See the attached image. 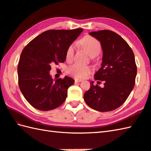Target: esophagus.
I'll return each instance as SVG.
<instances>
[{"label": "esophagus", "mask_w": 151, "mask_h": 151, "mask_svg": "<svg viewBox=\"0 0 151 151\" xmlns=\"http://www.w3.org/2000/svg\"><path fill=\"white\" fill-rule=\"evenodd\" d=\"M82 80H81V79H79V78H75V82H76V83H77V82H82Z\"/></svg>", "instance_id": "obj_1"}]
</instances>
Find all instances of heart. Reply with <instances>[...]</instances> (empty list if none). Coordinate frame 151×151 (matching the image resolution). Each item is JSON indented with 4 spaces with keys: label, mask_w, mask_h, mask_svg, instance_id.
Returning <instances> with one entry per match:
<instances>
[{
    "label": "heart",
    "mask_w": 151,
    "mask_h": 151,
    "mask_svg": "<svg viewBox=\"0 0 151 151\" xmlns=\"http://www.w3.org/2000/svg\"><path fill=\"white\" fill-rule=\"evenodd\" d=\"M80 44L86 49L92 57L97 56L101 51V45L95 37L86 36L80 41ZM75 45L71 44L67 48L66 51V58L70 60L73 56ZM67 72L70 75L78 78H85L91 72V68L88 65H81L78 63H73L67 68Z\"/></svg>",
    "instance_id": "obj_1"
}]
</instances>
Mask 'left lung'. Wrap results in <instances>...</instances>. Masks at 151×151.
I'll use <instances>...</instances> for the list:
<instances>
[{"label": "left lung", "instance_id": "8db88e82", "mask_svg": "<svg viewBox=\"0 0 151 151\" xmlns=\"http://www.w3.org/2000/svg\"><path fill=\"white\" fill-rule=\"evenodd\" d=\"M101 42L103 56L101 67L95 74L97 81H104V88L93 85L84 95L89 107L110 111L120 107L135 85L137 66L132 49L119 35L108 30L89 34Z\"/></svg>", "mask_w": 151, "mask_h": 151}]
</instances>
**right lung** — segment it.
I'll use <instances>...</instances> for the list:
<instances>
[{
  "instance_id": "obj_1",
  "label": "right lung",
  "mask_w": 151,
  "mask_h": 151,
  "mask_svg": "<svg viewBox=\"0 0 151 151\" xmlns=\"http://www.w3.org/2000/svg\"><path fill=\"white\" fill-rule=\"evenodd\" d=\"M82 31V28L47 30L22 50L17 67L19 86L34 108L49 111L65 101L67 89L75 81L65 76L54 81L49 74L50 64L65 62L67 48Z\"/></svg>"
}]
</instances>
